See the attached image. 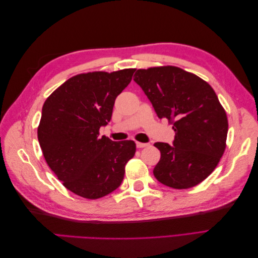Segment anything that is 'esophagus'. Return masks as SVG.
Returning <instances> with one entry per match:
<instances>
[{"mask_svg":"<svg viewBox=\"0 0 258 258\" xmlns=\"http://www.w3.org/2000/svg\"><path fill=\"white\" fill-rule=\"evenodd\" d=\"M136 144H137V147H138V148H143V147L148 146L147 143H142V142H136Z\"/></svg>","mask_w":258,"mask_h":258,"instance_id":"obj_1","label":"esophagus"}]
</instances>
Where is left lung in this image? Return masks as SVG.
<instances>
[{
  "instance_id": "obj_1",
  "label": "left lung",
  "mask_w": 258,
  "mask_h": 258,
  "mask_svg": "<svg viewBox=\"0 0 258 258\" xmlns=\"http://www.w3.org/2000/svg\"><path fill=\"white\" fill-rule=\"evenodd\" d=\"M134 81L142 88L159 118L173 123V144L157 142L158 181L175 189L206 179L224 154L228 120L215 91L192 73L176 67L140 69Z\"/></svg>"
}]
</instances>
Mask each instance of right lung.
<instances>
[{
    "label": "right lung",
    "instance_id": "add662e5",
    "mask_svg": "<svg viewBox=\"0 0 258 258\" xmlns=\"http://www.w3.org/2000/svg\"><path fill=\"white\" fill-rule=\"evenodd\" d=\"M135 71L75 75L43 105L37 138L45 160L64 187L81 197L98 199L118 188L126 163L135 156L131 140L114 142L99 137Z\"/></svg>",
    "mask_w": 258,
    "mask_h": 258
}]
</instances>
